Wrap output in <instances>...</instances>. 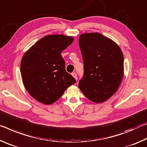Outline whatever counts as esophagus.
<instances>
[{"instance_id":"1","label":"esophagus","mask_w":147,"mask_h":147,"mask_svg":"<svg viewBox=\"0 0 147 147\" xmlns=\"http://www.w3.org/2000/svg\"><path fill=\"white\" fill-rule=\"evenodd\" d=\"M71 75H72V76L74 77V78H75V79H76V80H77V79H78V77H77V74H76V73H75V72H74V73H72Z\"/></svg>"}]
</instances>
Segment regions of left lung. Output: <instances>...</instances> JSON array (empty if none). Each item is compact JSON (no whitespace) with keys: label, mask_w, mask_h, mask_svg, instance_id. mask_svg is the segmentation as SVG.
I'll use <instances>...</instances> for the list:
<instances>
[{"label":"left lung","mask_w":147,"mask_h":147,"mask_svg":"<svg viewBox=\"0 0 147 147\" xmlns=\"http://www.w3.org/2000/svg\"><path fill=\"white\" fill-rule=\"evenodd\" d=\"M84 74L78 86L88 99L105 102L117 92L124 76V57L116 43L98 32L80 35Z\"/></svg>","instance_id":"left-lung-1"}]
</instances>
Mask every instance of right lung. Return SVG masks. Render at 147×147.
<instances>
[{"mask_svg": "<svg viewBox=\"0 0 147 147\" xmlns=\"http://www.w3.org/2000/svg\"><path fill=\"white\" fill-rule=\"evenodd\" d=\"M65 35H48L32 45L23 55L21 74L30 96L46 105L59 100L68 87L76 83L65 69L61 53L74 42Z\"/></svg>", "mask_w": 147, "mask_h": 147, "instance_id": "add662e5", "label": "right lung"}]
</instances>
